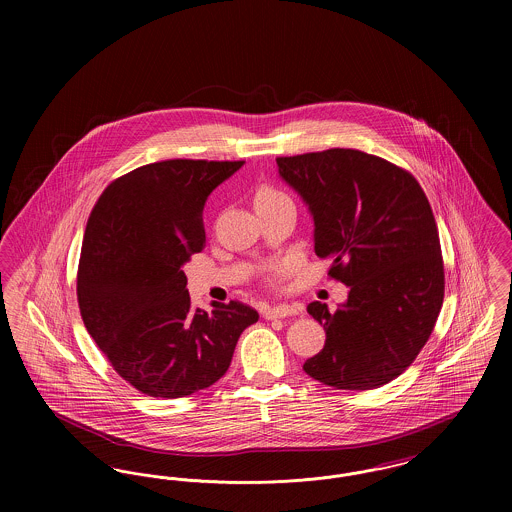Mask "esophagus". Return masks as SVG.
<instances>
[{"label": "esophagus", "instance_id": "1", "mask_svg": "<svg viewBox=\"0 0 512 512\" xmlns=\"http://www.w3.org/2000/svg\"><path fill=\"white\" fill-rule=\"evenodd\" d=\"M299 309L295 305H288V303H280V305H274V307H267L263 311V317L267 320H274V318H286L297 315Z\"/></svg>", "mask_w": 512, "mask_h": 512}]
</instances>
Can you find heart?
I'll return each instance as SVG.
<instances>
[{"label": "heart", "mask_w": 512, "mask_h": 512, "mask_svg": "<svg viewBox=\"0 0 512 512\" xmlns=\"http://www.w3.org/2000/svg\"><path fill=\"white\" fill-rule=\"evenodd\" d=\"M278 199H286V195L282 194V192H278V190L272 188V186H259V188L255 190V195H253L255 207H257V205H265V203H272V201H278Z\"/></svg>", "instance_id": "obj_1"}]
</instances>
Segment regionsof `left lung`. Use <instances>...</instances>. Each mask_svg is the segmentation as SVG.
I'll return each instance as SVG.
<instances>
[{
	"instance_id": "left-lung-1",
	"label": "left lung",
	"mask_w": 512,
	"mask_h": 512,
	"mask_svg": "<svg viewBox=\"0 0 512 512\" xmlns=\"http://www.w3.org/2000/svg\"><path fill=\"white\" fill-rule=\"evenodd\" d=\"M278 172L315 220V253L349 286L330 313H307L326 330L303 370L336 390H374L403 374L438 320L445 274L438 226L413 174L359 149L278 157Z\"/></svg>"
}]
</instances>
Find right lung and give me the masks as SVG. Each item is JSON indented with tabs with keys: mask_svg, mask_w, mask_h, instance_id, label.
Returning <instances> with one entry per match:
<instances>
[{
	"mask_svg": "<svg viewBox=\"0 0 512 512\" xmlns=\"http://www.w3.org/2000/svg\"><path fill=\"white\" fill-rule=\"evenodd\" d=\"M244 161L169 159L113 180L86 224L76 274L88 334L115 372L151 397L213 386L259 313L240 301L192 307L184 263L205 244L209 194Z\"/></svg>",
	"mask_w": 512,
	"mask_h": 512,
	"instance_id": "1",
	"label": "right lung"
}]
</instances>
